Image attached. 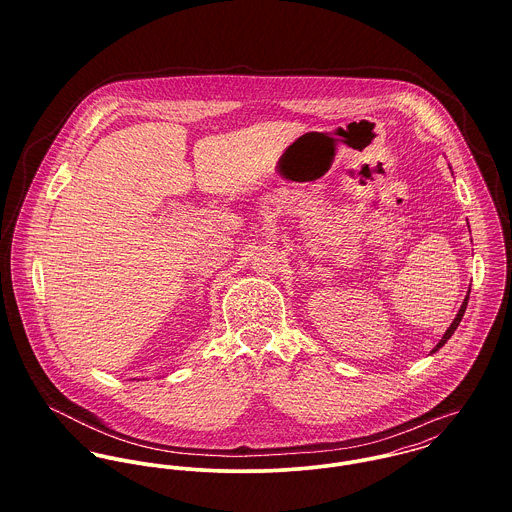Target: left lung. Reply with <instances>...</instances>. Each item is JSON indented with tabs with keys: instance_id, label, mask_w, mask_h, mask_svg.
I'll use <instances>...</instances> for the list:
<instances>
[{
	"instance_id": "1",
	"label": "left lung",
	"mask_w": 512,
	"mask_h": 512,
	"mask_svg": "<svg viewBox=\"0 0 512 512\" xmlns=\"http://www.w3.org/2000/svg\"><path fill=\"white\" fill-rule=\"evenodd\" d=\"M469 292H471V290H469ZM467 301H469V295H467V297H465V301H463V305H461V309H459V313H457V317H455V319H453V323H451V325H449V329H447V331H445V335H443V337H441V341H439L438 345H436V349H434V351H432V353H436V351H439V349H441V347H443V345H445V343H447V339H449V337H451V335H453V331H455V329H457V325H459V323H461V317H463V313H465V309H467Z\"/></svg>"
}]
</instances>
